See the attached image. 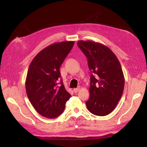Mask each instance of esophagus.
Masks as SVG:
<instances>
[{
  "mask_svg": "<svg viewBox=\"0 0 147 147\" xmlns=\"http://www.w3.org/2000/svg\"><path fill=\"white\" fill-rule=\"evenodd\" d=\"M80 86L78 87V88H75L74 90V92L75 93H77V92L80 90Z\"/></svg>",
  "mask_w": 147,
  "mask_h": 147,
  "instance_id": "34e87169",
  "label": "esophagus"
}]
</instances>
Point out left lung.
I'll use <instances>...</instances> for the list:
<instances>
[{"instance_id":"8db88e82","label":"left lung","mask_w":147,"mask_h":147,"mask_svg":"<svg viewBox=\"0 0 147 147\" xmlns=\"http://www.w3.org/2000/svg\"><path fill=\"white\" fill-rule=\"evenodd\" d=\"M77 45L86 56L93 74L87 109L97 116H106L113 112L123 94L124 77L121 64L113 52L103 44L79 40Z\"/></svg>"}]
</instances>
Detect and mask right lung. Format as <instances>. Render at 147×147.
Wrapping results in <instances>:
<instances>
[{
	"mask_svg": "<svg viewBox=\"0 0 147 147\" xmlns=\"http://www.w3.org/2000/svg\"><path fill=\"white\" fill-rule=\"evenodd\" d=\"M74 41L51 44L35 56L29 67L26 91L37 112L48 118H55L64 112L71 95L63 81L59 84V68L72 50Z\"/></svg>",
	"mask_w": 147,
	"mask_h": 147,
	"instance_id": "right-lung-1",
	"label": "right lung"
}]
</instances>
